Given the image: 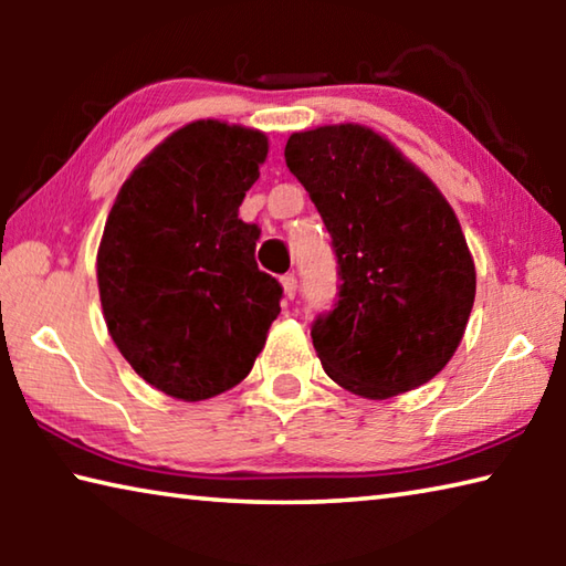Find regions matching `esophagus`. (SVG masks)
<instances>
[{
    "label": "esophagus",
    "instance_id": "34e87169",
    "mask_svg": "<svg viewBox=\"0 0 566 566\" xmlns=\"http://www.w3.org/2000/svg\"><path fill=\"white\" fill-rule=\"evenodd\" d=\"M280 282H282V290H284L286 300H294V296H296V276L294 274H284Z\"/></svg>",
    "mask_w": 566,
    "mask_h": 566
}]
</instances>
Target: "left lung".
Returning a JSON list of instances; mask_svg holds the SVG:
<instances>
[{
    "mask_svg": "<svg viewBox=\"0 0 566 566\" xmlns=\"http://www.w3.org/2000/svg\"><path fill=\"white\" fill-rule=\"evenodd\" d=\"M337 256V302L312 324L327 375L367 399L417 389L467 329L476 272L454 209L361 124L294 132L284 147Z\"/></svg>",
    "mask_w": 566,
    "mask_h": 566,
    "instance_id": "8db88e82",
    "label": "left lung"
}]
</instances>
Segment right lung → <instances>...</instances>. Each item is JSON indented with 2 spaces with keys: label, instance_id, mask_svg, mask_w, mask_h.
Listing matches in <instances>:
<instances>
[{
  "label": "right lung",
  "instance_id": "add662e5",
  "mask_svg": "<svg viewBox=\"0 0 566 566\" xmlns=\"http://www.w3.org/2000/svg\"><path fill=\"white\" fill-rule=\"evenodd\" d=\"M266 137L199 119L124 181L104 224L97 282L122 357L165 395L202 401L239 385L280 314L282 284L254 260L239 219Z\"/></svg>",
  "mask_w": 566,
  "mask_h": 566
}]
</instances>
